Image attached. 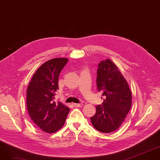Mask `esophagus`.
<instances>
[{"mask_svg":"<svg viewBox=\"0 0 160 160\" xmlns=\"http://www.w3.org/2000/svg\"><path fill=\"white\" fill-rule=\"evenodd\" d=\"M72 105H73L74 107H82V106H83V104H82V103H79V104L73 103Z\"/></svg>","mask_w":160,"mask_h":160,"instance_id":"obj_1","label":"esophagus"}]
</instances>
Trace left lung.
Segmentation results:
<instances>
[{
  "label": "left lung",
  "mask_w": 160,
  "mask_h": 160,
  "mask_svg": "<svg viewBox=\"0 0 160 160\" xmlns=\"http://www.w3.org/2000/svg\"><path fill=\"white\" fill-rule=\"evenodd\" d=\"M98 67L97 87L106 98L101 105L96 106L91 121L98 131L110 133L124 121L131 108L132 93L127 80L111 60H102Z\"/></svg>",
  "instance_id": "1"
}]
</instances>
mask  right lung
I'll return each mask as SVG.
<instances>
[{"label": "right lung", "mask_w": 160, "mask_h": 160, "mask_svg": "<svg viewBox=\"0 0 160 160\" xmlns=\"http://www.w3.org/2000/svg\"><path fill=\"white\" fill-rule=\"evenodd\" d=\"M68 62L67 58H54L38 69L27 91V104L31 119L47 133H54L65 123L69 108L54 101L59 89L58 78Z\"/></svg>", "instance_id": "add662e5"}]
</instances>
